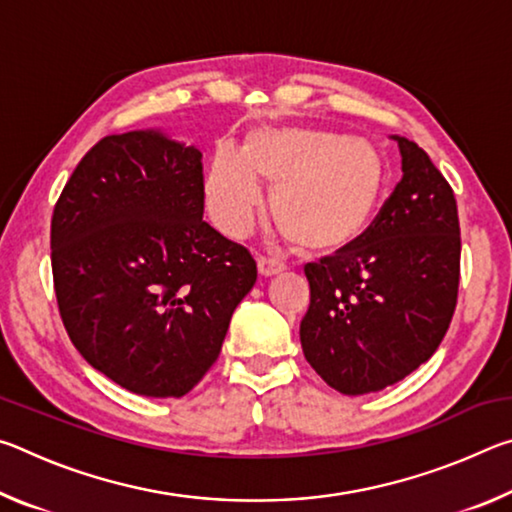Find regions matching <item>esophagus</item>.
<instances>
[{"label":"esophagus","mask_w":512,"mask_h":512,"mask_svg":"<svg viewBox=\"0 0 512 512\" xmlns=\"http://www.w3.org/2000/svg\"><path fill=\"white\" fill-rule=\"evenodd\" d=\"M257 271L262 277H273L284 271V264L273 257H257Z\"/></svg>","instance_id":"1"}]
</instances>
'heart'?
Instances as JSON below:
<instances>
[{"mask_svg":"<svg viewBox=\"0 0 512 512\" xmlns=\"http://www.w3.org/2000/svg\"><path fill=\"white\" fill-rule=\"evenodd\" d=\"M271 214L302 253L332 255L366 235L386 187V162L366 140L325 128H255L241 151L216 149L205 205L223 235L246 237L262 192Z\"/></svg>","mask_w":512,"mask_h":512,"instance_id":"heart-1","label":"heart"}]
</instances>
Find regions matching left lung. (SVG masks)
<instances>
[{
    "label": "left lung",
    "instance_id": "left-lung-1",
    "mask_svg": "<svg viewBox=\"0 0 512 512\" xmlns=\"http://www.w3.org/2000/svg\"><path fill=\"white\" fill-rule=\"evenodd\" d=\"M402 180L357 244L307 264L300 343L343 395L377 393L411 375L452 323L461 280L456 198L418 144L393 135Z\"/></svg>",
    "mask_w": 512,
    "mask_h": 512
}]
</instances>
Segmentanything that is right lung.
<instances>
[{
  "mask_svg": "<svg viewBox=\"0 0 512 512\" xmlns=\"http://www.w3.org/2000/svg\"><path fill=\"white\" fill-rule=\"evenodd\" d=\"M201 158L153 128L108 135L85 153L51 216L69 339L137 395L192 391L257 280L253 255L203 221Z\"/></svg>",
  "mask_w": 512,
  "mask_h": 512,
  "instance_id": "obj_1",
  "label": "right lung"
}]
</instances>
